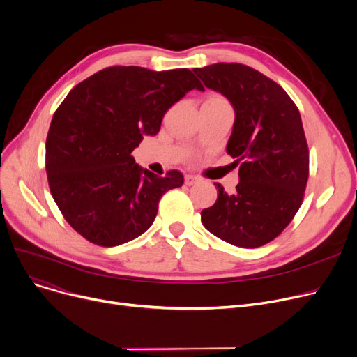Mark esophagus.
<instances>
[{
  "instance_id": "obj_1",
  "label": "esophagus",
  "mask_w": 357,
  "mask_h": 357,
  "mask_svg": "<svg viewBox=\"0 0 357 357\" xmlns=\"http://www.w3.org/2000/svg\"><path fill=\"white\" fill-rule=\"evenodd\" d=\"M201 181V178L195 176V175H185V183L186 185H194V183H198Z\"/></svg>"
}]
</instances>
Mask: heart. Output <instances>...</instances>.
Listing matches in <instances>:
<instances>
[{"label": "heart", "mask_w": 357, "mask_h": 357, "mask_svg": "<svg viewBox=\"0 0 357 357\" xmlns=\"http://www.w3.org/2000/svg\"><path fill=\"white\" fill-rule=\"evenodd\" d=\"M207 101H214V102H226L221 97H210Z\"/></svg>", "instance_id": "b5f03b06"}]
</instances>
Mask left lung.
<instances>
[{
    "label": "left lung",
    "mask_w": 357,
    "mask_h": 357,
    "mask_svg": "<svg viewBox=\"0 0 357 357\" xmlns=\"http://www.w3.org/2000/svg\"><path fill=\"white\" fill-rule=\"evenodd\" d=\"M194 72L233 105L227 153L240 163L236 191L214 183L217 201L201 211V221L230 245L264 246L301 207L310 162L301 116L282 86L246 65L214 63Z\"/></svg>",
    "instance_id": "obj_1"
}]
</instances>
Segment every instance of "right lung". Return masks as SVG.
Masks as SVG:
<instances>
[{
    "label": "right lung",
    "mask_w": 357,
    "mask_h": 357,
    "mask_svg": "<svg viewBox=\"0 0 357 357\" xmlns=\"http://www.w3.org/2000/svg\"><path fill=\"white\" fill-rule=\"evenodd\" d=\"M192 89L190 69L105 68L75 86L56 109L46 139L50 192L65 220L93 245L112 248L152 226L159 199L183 176H158L131 152L156 136L165 112Z\"/></svg>",
    "instance_id": "add662e5"
}]
</instances>
